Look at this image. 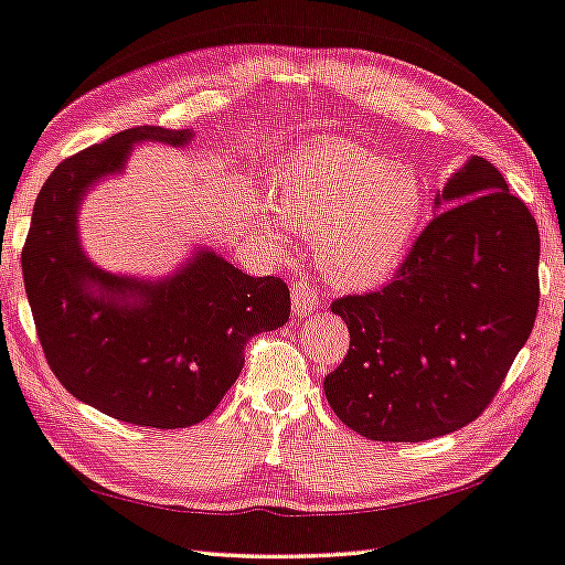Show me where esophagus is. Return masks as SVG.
<instances>
[{"label": "esophagus", "mask_w": 565, "mask_h": 565, "mask_svg": "<svg viewBox=\"0 0 565 565\" xmlns=\"http://www.w3.org/2000/svg\"><path fill=\"white\" fill-rule=\"evenodd\" d=\"M291 303L296 316H311L318 311V291L308 281H296L291 286Z\"/></svg>", "instance_id": "esophagus-1"}]
</instances>
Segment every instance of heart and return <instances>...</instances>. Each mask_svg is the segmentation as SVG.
Returning <instances> with one entry per match:
<instances>
[{"label": "heart", "instance_id": "obj_1", "mask_svg": "<svg viewBox=\"0 0 565 565\" xmlns=\"http://www.w3.org/2000/svg\"><path fill=\"white\" fill-rule=\"evenodd\" d=\"M276 215L264 239L284 254L294 235H313L318 269L340 289H374L406 262L426 217V188L406 163L350 141H316L279 173Z\"/></svg>", "mask_w": 565, "mask_h": 565}]
</instances>
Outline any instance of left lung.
<instances>
[{"label": "left lung", "instance_id": "1", "mask_svg": "<svg viewBox=\"0 0 565 565\" xmlns=\"http://www.w3.org/2000/svg\"><path fill=\"white\" fill-rule=\"evenodd\" d=\"M539 249L529 207L490 161L470 157L394 279L330 306L350 330L323 382L340 422L390 444L475 422L534 328Z\"/></svg>", "mask_w": 565, "mask_h": 565}]
</instances>
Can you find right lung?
I'll list each match as a JSON object with an SVG mask.
<instances>
[{
    "label": "right lung",
    "instance_id": "1",
    "mask_svg": "<svg viewBox=\"0 0 565 565\" xmlns=\"http://www.w3.org/2000/svg\"><path fill=\"white\" fill-rule=\"evenodd\" d=\"M191 129L135 127L55 166L21 252L43 355L75 399L149 428L201 424L245 364L247 340L291 313L279 276H249L213 249L159 281L99 269L81 247L85 193L121 173L141 141L191 143Z\"/></svg>",
    "mask_w": 565,
    "mask_h": 565
}]
</instances>
